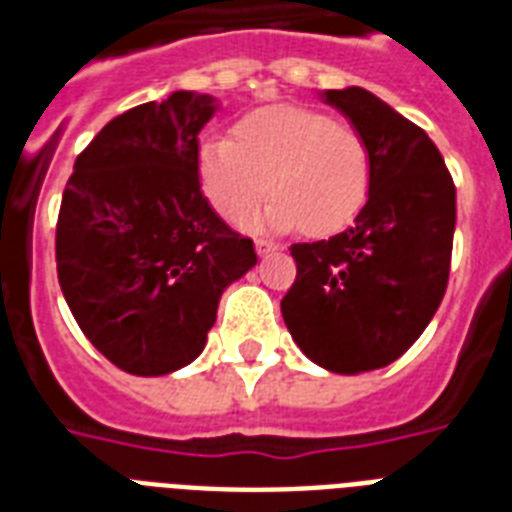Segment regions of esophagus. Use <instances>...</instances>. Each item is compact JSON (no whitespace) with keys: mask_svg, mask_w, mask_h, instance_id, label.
<instances>
[{"mask_svg":"<svg viewBox=\"0 0 512 512\" xmlns=\"http://www.w3.org/2000/svg\"><path fill=\"white\" fill-rule=\"evenodd\" d=\"M255 249H257V255L260 257H268V255H273V252H279V244H273V241H268V239H257L255 241Z\"/></svg>","mask_w":512,"mask_h":512,"instance_id":"obj_1","label":"esophagus"}]
</instances>
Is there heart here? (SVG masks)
<instances>
[{
	"label": "heart",
	"instance_id": "1",
	"mask_svg": "<svg viewBox=\"0 0 512 512\" xmlns=\"http://www.w3.org/2000/svg\"><path fill=\"white\" fill-rule=\"evenodd\" d=\"M199 180L209 204L239 223L271 188L265 223L303 225L311 236L345 231L372 193V151L348 124L303 106H268L241 116L231 140L199 146Z\"/></svg>",
	"mask_w": 512,
	"mask_h": 512
}]
</instances>
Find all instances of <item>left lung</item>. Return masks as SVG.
<instances>
[{
  "mask_svg": "<svg viewBox=\"0 0 512 512\" xmlns=\"http://www.w3.org/2000/svg\"><path fill=\"white\" fill-rule=\"evenodd\" d=\"M321 98L372 151V193L348 231L292 244L297 279L281 316L313 364L372 372L404 356L444 300L457 199L428 132L361 87Z\"/></svg>",
  "mask_w": 512,
  "mask_h": 512,
  "instance_id": "obj_1",
  "label": "left lung"
}]
</instances>
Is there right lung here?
Returning a JSON list of instances; mask_svg holds the SVG:
<instances>
[{
  "label": "right lung",
  "mask_w": 512,
  "mask_h": 512,
  "mask_svg": "<svg viewBox=\"0 0 512 512\" xmlns=\"http://www.w3.org/2000/svg\"><path fill=\"white\" fill-rule=\"evenodd\" d=\"M215 108L177 90L124 111L76 156L60 201L63 297L84 337L138 377L191 364L225 287L257 263L201 193L199 132Z\"/></svg>",
  "instance_id": "1"
}]
</instances>
